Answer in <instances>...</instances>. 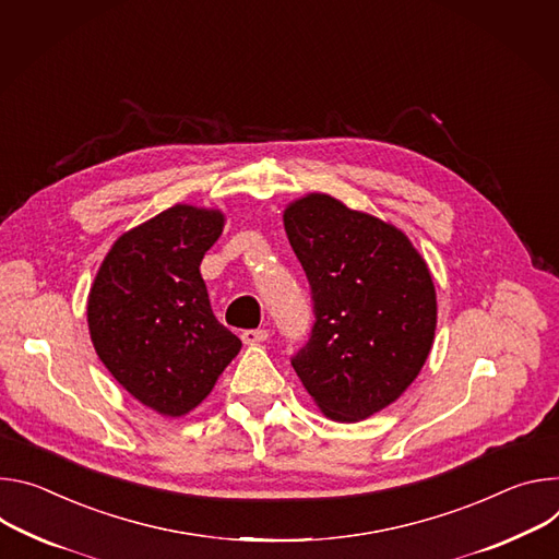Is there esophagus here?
I'll return each instance as SVG.
<instances>
[{"label":"esophagus","instance_id":"obj_1","mask_svg":"<svg viewBox=\"0 0 559 559\" xmlns=\"http://www.w3.org/2000/svg\"><path fill=\"white\" fill-rule=\"evenodd\" d=\"M266 337H269V331H264V329H251V331H243L241 333V342L248 344V346L266 342Z\"/></svg>","mask_w":559,"mask_h":559}]
</instances>
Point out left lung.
<instances>
[{
  "label": "left lung",
  "mask_w": 559,
  "mask_h": 559,
  "mask_svg": "<svg viewBox=\"0 0 559 559\" xmlns=\"http://www.w3.org/2000/svg\"><path fill=\"white\" fill-rule=\"evenodd\" d=\"M284 228L316 313L290 359L297 378L335 421L380 413L419 376L436 337V284L424 258L393 224L324 193L288 204Z\"/></svg>",
  "instance_id": "1"
}]
</instances>
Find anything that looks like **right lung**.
Segmentation results:
<instances>
[{"label": "right lung", "instance_id": "right-lung-1", "mask_svg": "<svg viewBox=\"0 0 559 559\" xmlns=\"http://www.w3.org/2000/svg\"><path fill=\"white\" fill-rule=\"evenodd\" d=\"M224 213L175 204L123 233L88 293V331L108 373L166 417L213 391L241 342L217 322L200 264Z\"/></svg>", "mask_w": 559, "mask_h": 559}]
</instances>
